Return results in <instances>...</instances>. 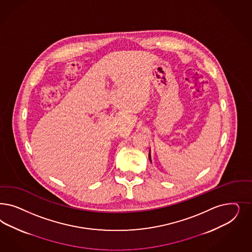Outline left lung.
I'll use <instances>...</instances> for the list:
<instances>
[{
	"mask_svg": "<svg viewBox=\"0 0 252 252\" xmlns=\"http://www.w3.org/2000/svg\"><path fill=\"white\" fill-rule=\"evenodd\" d=\"M148 158H149V160H150V162H151V157H150V153L148 155Z\"/></svg>",
	"mask_w": 252,
	"mask_h": 252,
	"instance_id": "1",
	"label": "left lung"
}]
</instances>
